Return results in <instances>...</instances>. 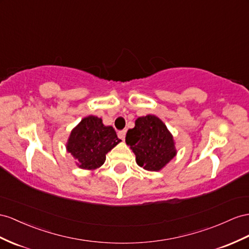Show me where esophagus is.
<instances>
[{"label":"esophagus","mask_w":249,"mask_h":249,"mask_svg":"<svg viewBox=\"0 0 249 249\" xmlns=\"http://www.w3.org/2000/svg\"><path fill=\"white\" fill-rule=\"evenodd\" d=\"M125 136H126V129H123V130H120L118 132V137L121 139V140H125Z\"/></svg>","instance_id":"obj_1"}]
</instances>
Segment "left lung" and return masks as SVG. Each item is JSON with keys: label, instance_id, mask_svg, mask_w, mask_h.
<instances>
[{"label": "left lung", "instance_id": "obj_1", "mask_svg": "<svg viewBox=\"0 0 249 249\" xmlns=\"http://www.w3.org/2000/svg\"><path fill=\"white\" fill-rule=\"evenodd\" d=\"M125 141L136 155L139 166L149 171L161 170L177 155L173 135L154 114L138 118L135 127L127 131Z\"/></svg>", "mask_w": 249, "mask_h": 249}]
</instances>
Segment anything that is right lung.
Returning a JSON list of instances; mask_svg holds the SVG:
<instances>
[{"label": "right lung", "mask_w": 249, "mask_h": 249, "mask_svg": "<svg viewBox=\"0 0 249 249\" xmlns=\"http://www.w3.org/2000/svg\"><path fill=\"white\" fill-rule=\"evenodd\" d=\"M120 142L112 126H105L101 118L88 116L70 132L66 148L80 168L93 170L104 164L107 152Z\"/></svg>", "instance_id": "add662e5"}]
</instances>
